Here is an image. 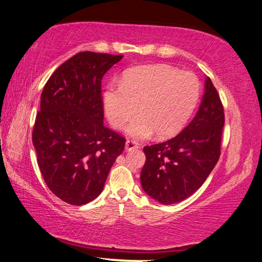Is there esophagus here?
I'll return each mask as SVG.
<instances>
[{"label":"esophagus","instance_id":"obj_1","mask_svg":"<svg viewBox=\"0 0 262 262\" xmlns=\"http://www.w3.org/2000/svg\"><path fill=\"white\" fill-rule=\"evenodd\" d=\"M139 146L136 141L133 140H126L125 142V150H133V149H138Z\"/></svg>","mask_w":262,"mask_h":262}]
</instances>
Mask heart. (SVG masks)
<instances>
[{"label":"heart","mask_w":262,"mask_h":262,"mask_svg":"<svg viewBox=\"0 0 262 262\" xmlns=\"http://www.w3.org/2000/svg\"><path fill=\"white\" fill-rule=\"evenodd\" d=\"M201 93L200 80L190 72L168 65L139 66L126 71L121 86L104 92L103 104L108 122L123 126L133 115L140 114L126 126L137 139L154 135L160 139L176 136L190 119Z\"/></svg>","instance_id":"heart-1"}]
</instances>
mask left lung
I'll list each match as a JSON object with an SVG mask.
<instances>
[{"label":"left lung","instance_id":"left-lung-1","mask_svg":"<svg viewBox=\"0 0 262 262\" xmlns=\"http://www.w3.org/2000/svg\"><path fill=\"white\" fill-rule=\"evenodd\" d=\"M223 126V105L211 78L206 77L202 103L190 123L170 140L143 148V190L166 205L193 195L220 158Z\"/></svg>","mask_w":262,"mask_h":262}]
</instances>
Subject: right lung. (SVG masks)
<instances>
[{"instance_id": "obj_1", "label": "right lung", "mask_w": 262, "mask_h": 262, "mask_svg": "<svg viewBox=\"0 0 262 262\" xmlns=\"http://www.w3.org/2000/svg\"><path fill=\"white\" fill-rule=\"evenodd\" d=\"M123 56L83 51L58 67L41 93L32 132L49 189L72 205L102 193L125 139L104 126L102 78Z\"/></svg>"}]
</instances>
